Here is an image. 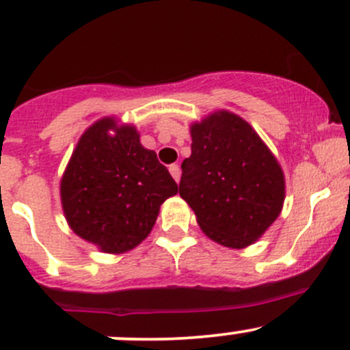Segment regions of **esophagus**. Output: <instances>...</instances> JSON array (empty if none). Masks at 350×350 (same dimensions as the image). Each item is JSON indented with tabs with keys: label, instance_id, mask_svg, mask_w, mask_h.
I'll return each instance as SVG.
<instances>
[{
	"label": "esophagus",
	"instance_id": "1",
	"mask_svg": "<svg viewBox=\"0 0 350 350\" xmlns=\"http://www.w3.org/2000/svg\"><path fill=\"white\" fill-rule=\"evenodd\" d=\"M169 172H171V176L174 178V181L179 183V179H181V169H179V165L171 164L169 165Z\"/></svg>",
	"mask_w": 350,
	"mask_h": 350
}]
</instances>
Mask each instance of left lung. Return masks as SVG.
Listing matches in <instances>:
<instances>
[{
    "instance_id": "left-lung-1",
    "label": "left lung",
    "mask_w": 350,
    "mask_h": 350,
    "mask_svg": "<svg viewBox=\"0 0 350 350\" xmlns=\"http://www.w3.org/2000/svg\"><path fill=\"white\" fill-rule=\"evenodd\" d=\"M191 139L179 195L211 241L232 249L250 245L283 210L280 162L256 130L227 109L193 123Z\"/></svg>"
}]
</instances>
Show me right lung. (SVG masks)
I'll return each instance as SVG.
<instances>
[{
    "label": "right lung",
    "instance_id": "add662e5",
    "mask_svg": "<svg viewBox=\"0 0 350 350\" xmlns=\"http://www.w3.org/2000/svg\"><path fill=\"white\" fill-rule=\"evenodd\" d=\"M176 193L167 167L140 144L135 126L115 118L98 120L81 135L61 179L69 227L108 254L139 245Z\"/></svg>",
    "mask_w": 350,
    "mask_h": 350
}]
</instances>
